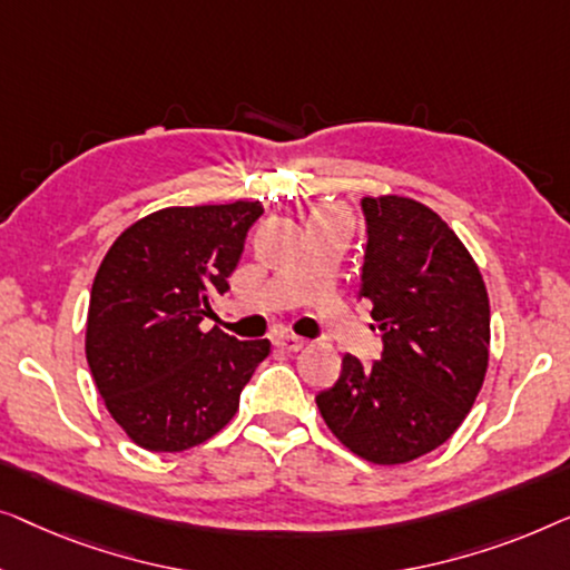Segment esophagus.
Returning <instances> with one entry per match:
<instances>
[{"instance_id": "esophagus-1", "label": "esophagus", "mask_w": 570, "mask_h": 570, "mask_svg": "<svg viewBox=\"0 0 570 570\" xmlns=\"http://www.w3.org/2000/svg\"><path fill=\"white\" fill-rule=\"evenodd\" d=\"M274 343H276V348L288 351V354H296V351H302L304 346H307V341L299 338V335H278Z\"/></svg>"}]
</instances>
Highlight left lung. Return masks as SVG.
<instances>
[{
    "label": "left lung",
    "instance_id": "1",
    "mask_svg": "<svg viewBox=\"0 0 570 570\" xmlns=\"http://www.w3.org/2000/svg\"><path fill=\"white\" fill-rule=\"evenodd\" d=\"M362 296L384 351L362 366L343 356L320 392L338 442L372 464L434 452L468 419L488 368L491 304L480 268L434 208L405 196H366Z\"/></svg>",
    "mask_w": 570,
    "mask_h": 570
}]
</instances>
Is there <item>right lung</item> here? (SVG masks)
<instances>
[{
	"label": "right lung",
	"instance_id": "obj_1",
	"mask_svg": "<svg viewBox=\"0 0 570 570\" xmlns=\"http://www.w3.org/2000/svg\"><path fill=\"white\" fill-rule=\"evenodd\" d=\"M261 202L167 206L126 227L95 274L85 354L108 413L149 452H186L235 419L271 341L204 331Z\"/></svg>",
	"mask_w": 570,
	"mask_h": 570
}]
</instances>
